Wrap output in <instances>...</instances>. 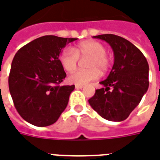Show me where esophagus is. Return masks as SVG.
Returning <instances> with one entry per match:
<instances>
[{
  "label": "esophagus",
  "mask_w": 160,
  "mask_h": 160,
  "mask_svg": "<svg viewBox=\"0 0 160 160\" xmlns=\"http://www.w3.org/2000/svg\"><path fill=\"white\" fill-rule=\"evenodd\" d=\"M83 85H75V88L76 89H81V88H83Z\"/></svg>",
  "instance_id": "esophagus-1"
}]
</instances>
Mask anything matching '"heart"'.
<instances>
[{
	"instance_id": "obj_1",
	"label": "heart",
	"mask_w": 160,
	"mask_h": 160,
	"mask_svg": "<svg viewBox=\"0 0 160 160\" xmlns=\"http://www.w3.org/2000/svg\"><path fill=\"white\" fill-rule=\"evenodd\" d=\"M79 57H89L86 66L89 69L78 70L68 77L69 83L85 85L90 81L97 80L100 72L105 73L110 68V60L106 56V48L101 42L87 40L77 44L73 50L64 49L60 53L59 62L63 69L71 73L76 69Z\"/></svg>"
}]
</instances>
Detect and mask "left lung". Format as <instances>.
Wrapping results in <instances>:
<instances>
[{"mask_svg":"<svg viewBox=\"0 0 160 160\" xmlns=\"http://www.w3.org/2000/svg\"><path fill=\"white\" fill-rule=\"evenodd\" d=\"M93 38L111 45L114 64L106 80L99 82L104 87L97 89L88 102L104 119L122 122L128 118L148 91V61L137 47L122 37L103 34Z\"/></svg>","mask_w":160,"mask_h":160,"instance_id":"left-lung-1","label":"left lung"}]
</instances>
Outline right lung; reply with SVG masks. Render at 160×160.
Here are the masks:
<instances>
[{"mask_svg": "<svg viewBox=\"0 0 160 160\" xmlns=\"http://www.w3.org/2000/svg\"><path fill=\"white\" fill-rule=\"evenodd\" d=\"M75 40L47 35L23 46L15 54L9 73V91L17 111L29 123L51 125L66 109L74 85L60 86L66 73L59 55Z\"/></svg>", "mask_w": 160, "mask_h": 160, "instance_id": "obj_1", "label": "right lung"}]
</instances>
